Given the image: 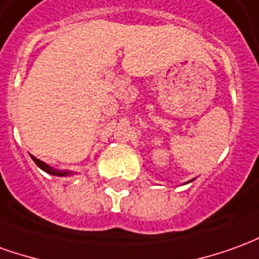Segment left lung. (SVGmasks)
<instances>
[{
  "label": "left lung",
  "instance_id": "8db88e82",
  "mask_svg": "<svg viewBox=\"0 0 259 259\" xmlns=\"http://www.w3.org/2000/svg\"><path fill=\"white\" fill-rule=\"evenodd\" d=\"M188 182H189V181H188ZM188 182H186V184H188Z\"/></svg>",
  "mask_w": 259,
  "mask_h": 259
}]
</instances>
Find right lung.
<instances>
[{"label": "right lung", "instance_id": "1", "mask_svg": "<svg viewBox=\"0 0 259 259\" xmlns=\"http://www.w3.org/2000/svg\"><path fill=\"white\" fill-rule=\"evenodd\" d=\"M32 157V160L35 161L36 165L40 168V169H43L45 172L50 174V175H54V177H71V175H74L73 171H60V169H56V168H52L50 165H48L46 162H43V161L37 160L36 157H33V155H30Z\"/></svg>", "mask_w": 259, "mask_h": 259}]
</instances>
